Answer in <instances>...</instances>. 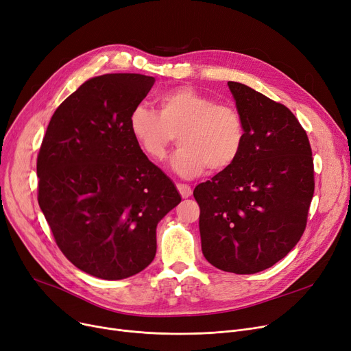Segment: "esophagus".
<instances>
[{"mask_svg":"<svg viewBox=\"0 0 351 351\" xmlns=\"http://www.w3.org/2000/svg\"><path fill=\"white\" fill-rule=\"evenodd\" d=\"M176 188H178V191H179V193H180V196L183 199H186V197H189L192 195V189L188 185H183V183H178Z\"/></svg>","mask_w":351,"mask_h":351,"instance_id":"34e87169","label":"esophagus"}]
</instances>
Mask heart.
<instances>
[{
    "label": "heart",
    "instance_id": "1",
    "mask_svg": "<svg viewBox=\"0 0 351 351\" xmlns=\"http://www.w3.org/2000/svg\"><path fill=\"white\" fill-rule=\"evenodd\" d=\"M158 112L139 104L129 115V129L142 152L163 160L176 135L180 147L172 156V169L182 178L223 172L241 156L246 139L243 115L230 104L191 86H179L159 98Z\"/></svg>",
    "mask_w": 351,
    "mask_h": 351
}]
</instances>
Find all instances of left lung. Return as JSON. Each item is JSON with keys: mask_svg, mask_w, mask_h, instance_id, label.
Wrapping results in <instances>:
<instances>
[{"mask_svg": "<svg viewBox=\"0 0 351 351\" xmlns=\"http://www.w3.org/2000/svg\"><path fill=\"white\" fill-rule=\"evenodd\" d=\"M246 123L241 156L193 191L202 252L215 267L262 271L298 245L315 193L307 134L291 110L243 84L228 82Z\"/></svg>", "mask_w": 351, "mask_h": 351, "instance_id": "8db88e82", "label": "left lung"}]
</instances>
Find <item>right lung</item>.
Returning <instances> with one entry per match:
<instances>
[{"mask_svg":"<svg viewBox=\"0 0 351 351\" xmlns=\"http://www.w3.org/2000/svg\"><path fill=\"white\" fill-rule=\"evenodd\" d=\"M154 84L141 73L85 81L53 112L36 158L38 204L55 243L99 279L149 266L159 220L180 202L129 129L131 110Z\"/></svg>","mask_w":351,"mask_h":351,"instance_id":"obj_1","label":"right lung"}]
</instances>
